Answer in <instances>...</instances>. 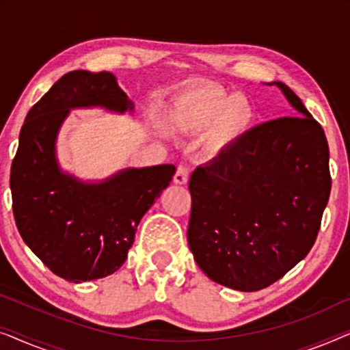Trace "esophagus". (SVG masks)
I'll return each mask as SVG.
<instances>
[{"instance_id":"esophagus-1","label":"esophagus","mask_w":350,"mask_h":350,"mask_svg":"<svg viewBox=\"0 0 350 350\" xmlns=\"http://www.w3.org/2000/svg\"><path fill=\"white\" fill-rule=\"evenodd\" d=\"M188 178H189V167L178 165V169H176L175 175H174L175 183L176 185H186V183H188Z\"/></svg>"}]
</instances>
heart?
Segmentation results:
<instances>
[{"mask_svg": "<svg viewBox=\"0 0 350 350\" xmlns=\"http://www.w3.org/2000/svg\"><path fill=\"white\" fill-rule=\"evenodd\" d=\"M253 111L247 100L218 89H196L176 103L175 119L185 131L210 129L215 146H226L245 131Z\"/></svg>", "mask_w": 350, "mask_h": 350, "instance_id": "1", "label": "heart"}]
</instances>
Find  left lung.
I'll return each mask as SVG.
<instances>
[{
	"mask_svg": "<svg viewBox=\"0 0 350 350\" xmlns=\"http://www.w3.org/2000/svg\"><path fill=\"white\" fill-rule=\"evenodd\" d=\"M272 84L295 116L253 127L189 180L194 260L239 291L266 288L308 255L332 191L322 126L288 85Z\"/></svg>",
	"mask_w": 350,
	"mask_h": 350,
	"instance_id": "obj_1",
	"label": "left lung"
}]
</instances>
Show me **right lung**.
I'll return each mask as SVG.
<instances>
[{
  "label": "right lung",
  "instance_id": "add662e5",
  "mask_svg": "<svg viewBox=\"0 0 350 350\" xmlns=\"http://www.w3.org/2000/svg\"><path fill=\"white\" fill-rule=\"evenodd\" d=\"M132 109L108 71L62 76L28 111L11 165L12 212L30 250L70 282L116 272L127 260L137 226L172 181L175 165L129 169L103 183L84 185L62 174L55 137L70 108Z\"/></svg>",
  "mask_w": 350,
  "mask_h": 350
}]
</instances>
